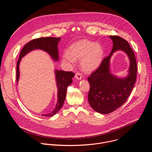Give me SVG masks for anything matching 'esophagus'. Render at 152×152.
<instances>
[{
  "instance_id": "obj_1",
  "label": "esophagus",
  "mask_w": 152,
  "mask_h": 152,
  "mask_svg": "<svg viewBox=\"0 0 152 152\" xmlns=\"http://www.w3.org/2000/svg\"><path fill=\"white\" fill-rule=\"evenodd\" d=\"M75 78L78 80H80L82 79V75L81 74H80L79 73H76V75H75Z\"/></svg>"
}]
</instances>
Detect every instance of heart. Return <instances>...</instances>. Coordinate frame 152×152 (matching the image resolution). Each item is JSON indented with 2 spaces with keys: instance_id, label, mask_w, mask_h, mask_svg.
Instances as JSON below:
<instances>
[{
  "instance_id": "obj_1",
  "label": "heart",
  "mask_w": 152,
  "mask_h": 152,
  "mask_svg": "<svg viewBox=\"0 0 152 152\" xmlns=\"http://www.w3.org/2000/svg\"><path fill=\"white\" fill-rule=\"evenodd\" d=\"M104 56L103 47L87 39L79 41L73 44L69 51L62 55V61L67 66H72L76 60L80 59V67L86 73L95 71L100 66Z\"/></svg>"
}]
</instances>
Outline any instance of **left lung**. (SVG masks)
Returning a JSON list of instances; mask_svg holds the SVG:
<instances>
[{"mask_svg": "<svg viewBox=\"0 0 152 152\" xmlns=\"http://www.w3.org/2000/svg\"><path fill=\"white\" fill-rule=\"evenodd\" d=\"M113 49L100 67L88 78L90 85L88 102L96 112L106 114L120 107L131 94L136 82L137 66L134 53L128 42L118 36H110ZM117 51H123L128 56L129 67L128 75L118 77L110 72V59Z\"/></svg>", "mask_w": 152, "mask_h": 152, "instance_id": "obj_1", "label": "left lung"}]
</instances>
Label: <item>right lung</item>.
Instances as JSON below:
<instances>
[{
    "label": "right lung",
    "instance_id": "right-lung-1",
    "mask_svg": "<svg viewBox=\"0 0 152 152\" xmlns=\"http://www.w3.org/2000/svg\"><path fill=\"white\" fill-rule=\"evenodd\" d=\"M60 39L61 38L42 37L33 39L27 43L21 50L19 59L17 63V82H18L20 79L19 66L21 58H23L29 52L35 50H43L50 56L53 61H58L59 57L58 45ZM54 72L58 88V100L54 110L49 114H43L42 116L45 117H52L60 110L66 99L67 88L68 86L72 83V78L75 76V74L72 72H64L57 69H55Z\"/></svg>",
    "mask_w": 152,
    "mask_h": 152
}]
</instances>
